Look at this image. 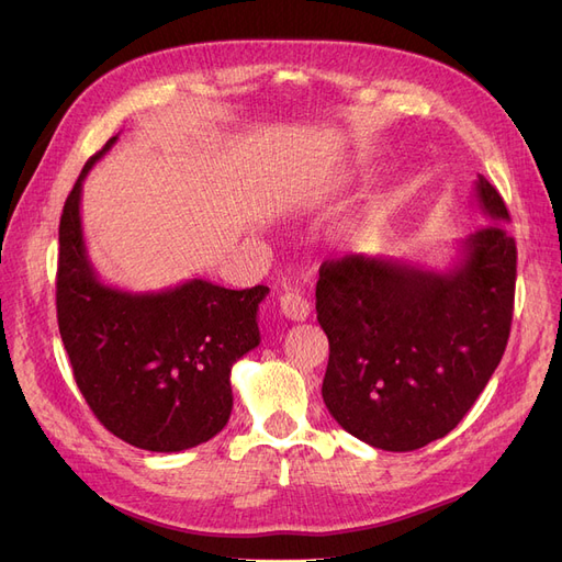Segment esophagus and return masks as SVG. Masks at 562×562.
<instances>
[{"mask_svg":"<svg viewBox=\"0 0 562 562\" xmlns=\"http://www.w3.org/2000/svg\"><path fill=\"white\" fill-rule=\"evenodd\" d=\"M310 300L302 293H283L281 295V314L291 321H307L310 316Z\"/></svg>","mask_w":562,"mask_h":562,"instance_id":"esophagus-1","label":"esophagus"}]
</instances>
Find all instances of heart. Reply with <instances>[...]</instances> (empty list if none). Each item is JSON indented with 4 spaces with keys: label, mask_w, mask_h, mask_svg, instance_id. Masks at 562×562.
I'll use <instances>...</instances> for the list:
<instances>
[{
    "label": "heart",
    "mask_w": 562,
    "mask_h": 562,
    "mask_svg": "<svg viewBox=\"0 0 562 562\" xmlns=\"http://www.w3.org/2000/svg\"><path fill=\"white\" fill-rule=\"evenodd\" d=\"M326 192H328L326 187H321V190H314V192L310 194V199H312V201H321L323 196H326Z\"/></svg>",
    "instance_id": "b5f03b06"
}]
</instances>
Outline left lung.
Instances as JSON below:
<instances>
[{
  "label": "left lung",
  "instance_id": "left-lung-1",
  "mask_svg": "<svg viewBox=\"0 0 562 562\" xmlns=\"http://www.w3.org/2000/svg\"><path fill=\"white\" fill-rule=\"evenodd\" d=\"M473 190L490 225L457 244L450 269L372 255L318 269L316 318L330 345L323 403L372 448L411 452L450 434L504 356L516 241L495 187L479 176Z\"/></svg>",
  "mask_w": 562,
  "mask_h": 562
}]
</instances>
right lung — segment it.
<instances>
[{
	"instance_id": "1",
	"label": "right lung",
	"mask_w": 562,
	"mask_h": 562,
	"mask_svg": "<svg viewBox=\"0 0 562 562\" xmlns=\"http://www.w3.org/2000/svg\"><path fill=\"white\" fill-rule=\"evenodd\" d=\"M114 138L81 168L58 229L56 307L75 380L108 431L149 452L206 443L232 415V366L260 345L267 285L229 291L190 279L157 293L100 281L81 229V184Z\"/></svg>"
}]
</instances>
